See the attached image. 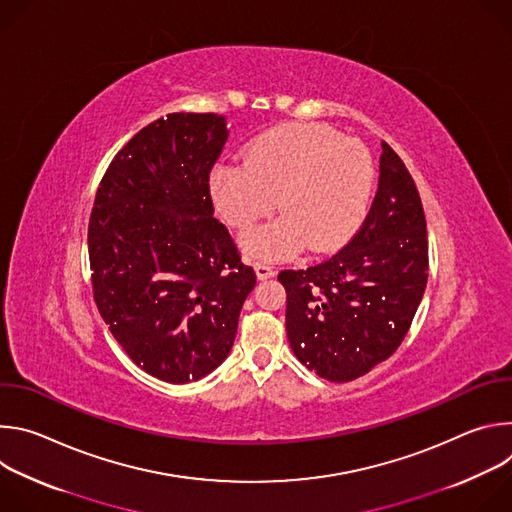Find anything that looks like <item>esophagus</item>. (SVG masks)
<instances>
[{"label":"esophagus","instance_id":"obj_1","mask_svg":"<svg viewBox=\"0 0 512 512\" xmlns=\"http://www.w3.org/2000/svg\"><path fill=\"white\" fill-rule=\"evenodd\" d=\"M255 273H257L259 279H269V277L275 275V269H273V265L267 263V261H257V263H255Z\"/></svg>","mask_w":512,"mask_h":512}]
</instances>
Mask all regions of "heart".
<instances>
[{
    "label": "heart",
    "instance_id": "obj_1",
    "mask_svg": "<svg viewBox=\"0 0 512 512\" xmlns=\"http://www.w3.org/2000/svg\"><path fill=\"white\" fill-rule=\"evenodd\" d=\"M375 162L367 145L318 123H289L259 135L245 162L210 174L212 202L237 231L275 208L283 214L243 239L251 257H277L306 245L326 253L344 245L367 216Z\"/></svg>",
    "mask_w": 512,
    "mask_h": 512
}]
</instances>
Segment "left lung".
Masks as SVG:
<instances>
[{"label":"left lung","mask_w":512,"mask_h":512,"mask_svg":"<svg viewBox=\"0 0 512 512\" xmlns=\"http://www.w3.org/2000/svg\"><path fill=\"white\" fill-rule=\"evenodd\" d=\"M373 206L330 259L283 269L285 330L298 360L318 377L348 383L403 342L427 283V229L417 186L383 141Z\"/></svg>","instance_id":"1"}]
</instances>
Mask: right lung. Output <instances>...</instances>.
Here are the masks:
<instances>
[{
    "instance_id": "obj_1",
    "label": "right lung",
    "mask_w": 512,
    "mask_h": 512,
    "mask_svg": "<svg viewBox=\"0 0 512 512\" xmlns=\"http://www.w3.org/2000/svg\"><path fill=\"white\" fill-rule=\"evenodd\" d=\"M223 115L170 113L109 164L89 221L95 304L148 375L182 385L221 364L255 287L210 198Z\"/></svg>"
}]
</instances>
